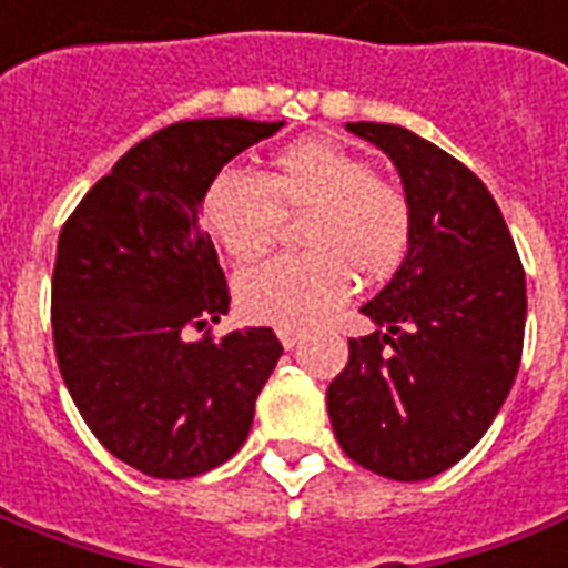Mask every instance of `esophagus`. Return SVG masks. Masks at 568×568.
I'll use <instances>...</instances> for the list:
<instances>
[{
	"label": "esophagus",
	"mask_w": 568,
	"mask_h": 568,
	"mask_svg": "<svg viewBox=\"0 0 568 568\" xmlns=\"http://www.w3.org/2000/svg\"><path fill=\"white\" fill-rule=\"evenodd\" d=\"M278 338H281V344H284V349H293L302 341V335L293 329H278Z\"/></svg>",
	"instance_id": "1"
}]
</instances>
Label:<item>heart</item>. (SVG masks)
<instances>
[{
	"instance_id": "b5f03b06",
	"label": "heart",
	"mask_w": 568,
	"mask_h": 568,
	"mask_svg": "<svg viewBox=\"0 0 568 568\" xmlns=\"http://www.w3.org/2000/svg\"><path fill=\"white\" fill-rule=\"evenodd\" d=\"M281 212H308L302 257H278L236 278L239 311L251 323L311 329L353 296L356 275L386 281L410 248V206L356 152L305 140L284 149L266 179L221 170L200 200L209 236L233 260L266 254Z\"/></svg>"
}]
</instances>
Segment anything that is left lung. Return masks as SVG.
Returning a JSON list of instances; mask_svg holds the SVG:
<instances>
[{
    "label": "left lung",
    "mask_w": 568,
    "mask_h": 568,
    "mask_svg": "<svg viewBox=\"0 0 568 568\" xmlns=\"http://www.w3.org/2000/svg\"><path fill=\"white\" fill-rule=\"evenodd\" d=\"M347 131L392 158L413 233L407 257L362 314L326 404L341 449L365 470L422 481L481 440L524 347L527 284L511 233L481 179L419 134L383 122Z\"/></svg>",
    "instance_id": "1"
}]
</instances>
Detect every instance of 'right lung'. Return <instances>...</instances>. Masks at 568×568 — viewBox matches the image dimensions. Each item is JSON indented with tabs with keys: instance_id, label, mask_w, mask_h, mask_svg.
<instances>
[{
	"instance_id": "obj_1",
	"label": "right lung",
	"mask_w": 568,
	"mask_h": 568,
	"mask_svg": "<svg viewBox=\"0 0 568 568\" xmlns=\"http://www.w3.org/2000/svg\"><path fill=\"white\" fill-rule=\"evenodd\" d=\"M284 122L194 119L128 149L59 233L53 344L77 410L110 455L155 479L233 458L281 359L266 326L194 338L230 311L203 191Z\"/></svg>"
}]
</instances>
